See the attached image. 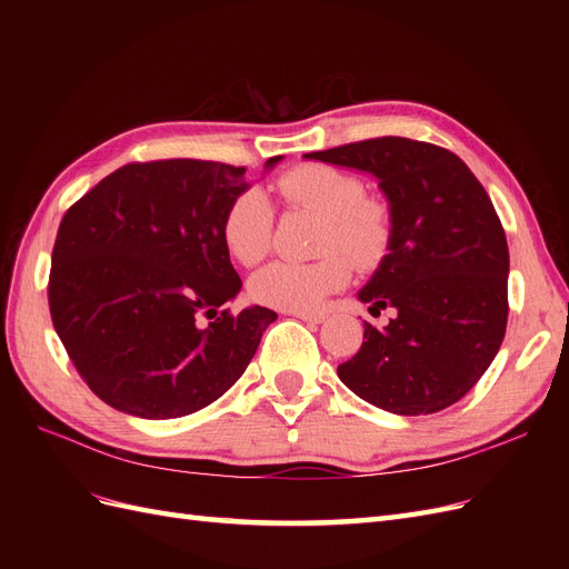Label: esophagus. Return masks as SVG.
Returning <instances> with one entry per match:
<instances>
[{"instance_id": "esophagus-1", "label": "esophagus", "mask_w": 569, "mask_h": 569, "mask_svg": "<svg viewBox=\"0 0 569 569\" xmlns=\"http://www.w3.org/2000/svg\"><path fill=\"white\" fill-rule=\"evenodd\" d=\"M291 316L295 318H299V320H303V322H325V318H327V313L325 311H289Z\"/></svg>"}]
</instances>
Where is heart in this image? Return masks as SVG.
Here are the masks:
<instances>
[{
	"instance_id": "1",
	"label": "heart",
	"mask_w": 569,
	"mask_h": 569,
	"mask_svg": "<svg viewBox=\"0 0 569 569\" xmlns=\"http://www.w3.org/2000/svg\"><path fill=\"white\" fill-rule=\"evenodd\" d=\"M289 203L322 216L320 251L311 263L274 261L258 270L249 291L253 301L282 311H316L351 278V263L372 268L382 261L391 239V211L380 197L366 194V184L349 170L327 163H301L274 180ZM272 206L258 189L232 199L220 222L222 247L242 266L263 261L272 237ZM343 252L348 254L342 256Z\"/></svg>"
}]
</instances>
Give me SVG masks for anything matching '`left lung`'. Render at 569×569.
<instances>
[{"label":"left lung","instance_id":"left-lung-1","mask_svg":"<svg viewBox=\"0 0 569 569\" xmlns=\"http://www.w3.org/2000/svg\"><path fill=\"white\" fill-rule=\"evenodd\" d=\"M366 170L389 199V253L358 291L370 313L396 308L385 330L366 322L363 347L337 368L360 399L429 416L453 406L487 372L506 337L508 242L487 189L453 151L375 140L306 153Z\"/></svg>","mask_w":569,"mask_h":569}]
</instances>
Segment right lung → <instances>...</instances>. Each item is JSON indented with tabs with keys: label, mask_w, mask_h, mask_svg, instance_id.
<instances>
[{
	"label": "right lung",
	"mask_w": 569,
	"mask_h": 569,
	"mask_svg": "<svg viewBox=\"0 0 569 569\" xmlns=\"http://www.w3.org/2000/svg\"><path fill=\"white\" fill-rule=\"evenodd\" d=\"M244 173L199 159L128 163L66 211L49 313L78 375L111 408L147 420L206 408L242 377L278 318L263 306L217 313L242 287L220 222Z\"/></svg>",
	"instance_id": "obj_1"
}]
</instances>
